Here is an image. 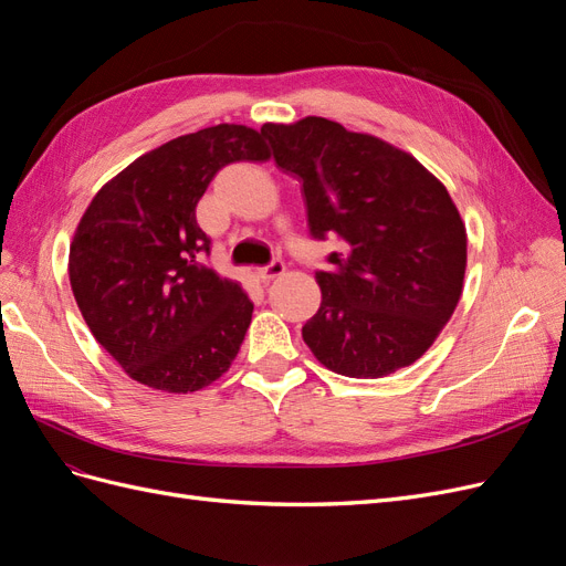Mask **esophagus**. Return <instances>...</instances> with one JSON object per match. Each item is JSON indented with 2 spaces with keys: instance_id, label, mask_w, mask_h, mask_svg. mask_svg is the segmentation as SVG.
<instances>
[{
  "instance_id": "34e87169",
  "label": "esophagus",
  "mask_w": 566,
  "mask_h": 566,
  "mask_svg": "<svg viewBox=\"0 0 566 566\" xmlns=\"http://www.w3.org/2000/svg\"><path fill=\"white\" fill-rule=\"evenodd\" d=\"M283 271H285V264L281 260H273L269 266H262L260 271H256V276H260L262 283H269L273 279H279Z\"/></svg>"
}]
</instances>
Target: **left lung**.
Masks as SVG:
<instances>
[{
  "label": "left lung",
  "mask_w": 566,
  "mask_h": 566,
  "mask_svg": "<svg viewBox=\"0 0 566 566\" xmlns=\"http://www.w3.org/2000/svg\"><path fill=\"white\" fill-rule=\"evenodd\" d=\"M273 160L302 184L316 241L337 235L331 271H316L318 312L302 337L347 378H382L432 347L455 312L468 233L434 175L406 150L325 117L266 123Z\"/></svg>",
  "instance_id": "1"
}]
</instances>
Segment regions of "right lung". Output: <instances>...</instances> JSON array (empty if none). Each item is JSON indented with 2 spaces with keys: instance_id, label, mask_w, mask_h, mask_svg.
<instances>
[{
  "instance_id": "obj_1",
  "label": "right lung",
  "mask_w": 566,
  "mask_h": 566,
  "mask_svg": "<svg viewBox=\"0 0 566 566\" xmlns=\"http://www.w3.org/2000/svg\"><path fill=\"white\" fill-rule=\"evenodd\" d=\"M260 132L214 125L146 153L82 214L67 271L92 335L132 380L188 394L233 364L252 321L235 281L200 262L196 205L221 167L269 160Z\"/></svg>"
}]
</instances>
